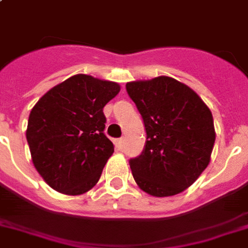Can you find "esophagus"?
I'll use <instances>...</instances> for the list:
<instances>
[{
  "instance_id": "1",
  "label": "esophagus",
  "mask_w": 248,
  "mask_h": 248,
  "mask_svg": "<svg viewBox=\"0 0 248 248\" xmlns=\"http://www.w3.org/2000/svg\"><path fill=\"white\" fill-rule=\"evenodd\" d=\"M117 148L118 149H122L124 148V138H121V139H117Z\"/></svg>"
}]
</instances>
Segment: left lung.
<instances>
[{
	"label": "left lung",
	"instance_id": "8db88e82",
	"mask_svg": "<svg viewBox=\"0 0 248 248\" xmlns=\"http://www.w3.org/2000/svg\"><path fill=\"white\" fill-rule=\"evenodd\" d=\"M126 90L147 132L141 155L130 160L135 182L156 198L185 191L211 161L216 132L209 108L170 77L128 82Z\"/></svg>",
	"mask_w": 248,
	"mask_h": 248
}]
</instances>
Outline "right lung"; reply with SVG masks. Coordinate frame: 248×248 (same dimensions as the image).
<instances>
[{
  "instance_id": "obj_1",
  "label": "right lung",
  "mask_w": 248,
  "mask_h": 248,
  "mask_svg": "<svg viewBox=\"0 0 248 248\" xmlns=\"http://www.w3.org/2000/svg\"><path fill=\"white\" fill-rule=\"evenodd\" d=\"M120 90L116 82L78 74L32 108L26 138L36 170L53 190L82 195L99 182L114 152L103 109Z\"/></svg>"
}]
</instances>
